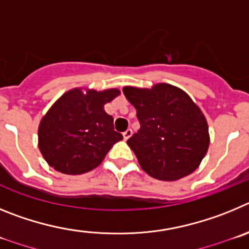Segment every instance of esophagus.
<instances>
[{"label": "esophagus", "mask_w": 249, "mask_h": 249, "mask_svg": "<svg viewBox=\"0 0 249 249\" xmlns=\"http://www.w3.org/2000/svg\"><path fill=\"white\" fill-rule=\"evenodd\" d=\"M131 135H133V130L131 129H126L124 133H123V136H124L125 140H127V139H129Z\"/></svg>", "instance_id": "esophagus-1"}]
</instances>
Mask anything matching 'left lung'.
Wrapping results in <instances>:
<instances>
[{"instance_id": "1", "label": "left lung", "mask_w": 249, "mask_h": 249, "mask_svg": "<svg viewBox=\"0 0 249 249\" xmlns=\"http://www.w3.org/2000/svg\"><path fill=\"white\" fill-rule=\"evenodd\" d=\"M123 93L140 123L126 142L141 169L162 181L194 172L207 152L210 135L205 115L191 98L166 83L151 89L124 87Z\"/></svg>"}]
</instances>
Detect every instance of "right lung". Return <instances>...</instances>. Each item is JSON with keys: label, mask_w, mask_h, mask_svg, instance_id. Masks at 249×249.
I'll list each match as a JSON object with an SVG mask.
<instances>
[{"label": "right lung", "mask_w": 249, "mask_h": 249, "mask_svg": "<svg viewBox=\"0 0 249 249\" xmlns=\"http://www.w3.org/2000/svg\"><path fill=\"white\" fill-rule=\"evenodd\" d=\"M118 89L64 93L42 118L38 147L49 166L62 174L80 175L99 166L123 135L114 130L113 116L104 105L118 97Z\"/></svg>", "instance_id": "add662e5"}]
</instances>
